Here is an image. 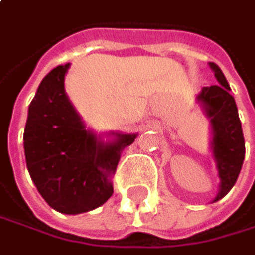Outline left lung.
I'll use <instances>...</instances> for the list:
<instances>
[{
  "label": "left lung",
  "instance_id": "1",
  "mask_svg": "<svg viewBox=\"0 0 255 255\" xmlns=\"http://www.w3.org/2000/svg\"><path fill=\"white\" fill-rule=\"evenodd\" d=\"M209 65L220 85L205 86L197 98L205 106L212 124V149L221 179L220 193L214 200L217 202L223 199L238 181L245 158V140L238 107L233 95L230 94L226 76L217 64L211 62Z\"/></svg>",
  "mask_w": 255,
  "mask_h": 255
}]
</instances>
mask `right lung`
<instances>
[{
    "instance_id": "obj_1",
    "label": "right lung",
    "mask_w": 255,
    "mask_h": 255,
    "mask_svg": "<svg viewBox=\"0 0 255 255\" xmlns=\"http://www.w3.org/2000/svg\"><path fill=\"white\" fill-rule=\"evenodd\" d=\"M68 67L58 65L41 80L28 109L23 148L41 197L55 211L74 215L101 206L113 194L110 176L136 134H118L104 145L86 131L64 91Z\"/></svg>"
}]
</instances>
